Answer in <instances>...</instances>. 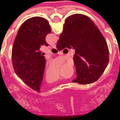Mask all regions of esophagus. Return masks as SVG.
<instances>
[{"label": "esophagus", "instance_id": "esophagus-1", "mask_svg": "<svg viewBox=\"0 0 120 120\" xmlns=\"http://www.w3.org/2000/svg\"><path fill=\"white\" fill-rule=\"evenodd\" d=\"M51 47H52V48H55V49H56V44H52V45H51Z\"/></svg>", "mask_w": 120, "mask_h": 120}]
</instances>
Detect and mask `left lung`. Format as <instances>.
Instances as JSON below:
<instances>
[{"label": "left lung", "mask_w": 120, "mask_h": 120, "mask_svg": "<svg viewBox=\"0 0 120 120\" xmlns=\"http://www.w3.org/2000/svg\"><path fill=\"white\" fill-rule=\"evenodd\" d=\"M51 32L49 22L40 17L30 18L20 26L12 49L15 73L25 83L39 92L44 77L45 59L40 51L48 44L45 37Z\"/></svg>", "instance_id": "1"}]
</instances>
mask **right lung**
<instances>
[{"instance_id": "add662e5", "label": "right lung", "mask_w": 120, "mask_h": 120, "mask_svg": "<svg viewBox=\"0 0 120 120\" xmlns=\"http://www.w3.org/2000/svg\"><path fill=\"white\" fill-rule=\"evenodd\" d=\"M75 49L73 57L76 78L72 81L89 84L99 79L109 63V53L104 37L93 20L86 15L74 14L65 20L56 45Z\"/></svg>"}]
</instances>
